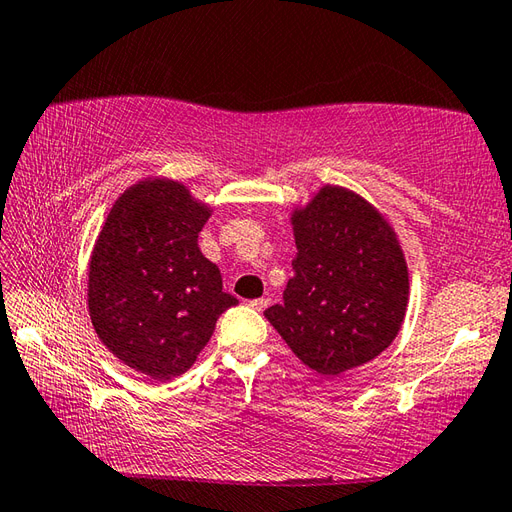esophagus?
I'll return each instance as SVG.
<instances>
[{"label": "esophagus", "instance_id": "1", "mask_svg": "<svg viewBox=\"0 0 512 512\" xmlns=\"http://www.w3.org/2000/svg\"><path fill=\"white\" fill-rule=\"evenodd\" d=\"M268 303H270V299L262 297V299H253V301H248V306L253 308V310H257V312H262V310H266V308H268Z\"/></svg>", "mask_w": 512, "mask_h": 512}]
</instances>
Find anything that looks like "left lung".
<instances>
[{
	"mask_svg": "<svg viewBox=\"0 0 512 512\" xmlns=\"http://www.w3.org/2000/svg\"><path fill=\"white\" fill-rule=\"evenodd\" d=\"M297 255L284 303L264 314L314 372L339 376L400 332L409 273L394 228L361 195L323 187L292 213Z\"/></svg>",
	"mask_w": 512,
	"mask_h": 512,
	"instance_id": "left-lung-1",
	"label": "left lung"
}]
</instances>
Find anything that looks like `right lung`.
Instances as JSON below:
<instances>
[{
    "mask_svg": "<svg viewBox=\"0 0 512 512\" xmlns=\"http://www.w3.org/2000/svg\"><path fill=\"white\" fill-rule=\"evenodd\" d=\"M209 215L184 184L154 178L114 202L96 239L88 275L94 330L116 358L154 380L187 372L220 314L237 306L198 248Z\"/></svg>",
    "mask_w": 512,
    "mask_h": 512,
    "instance_id": "right-lung-1",
    "label": "right lung"
}]
</instances>
